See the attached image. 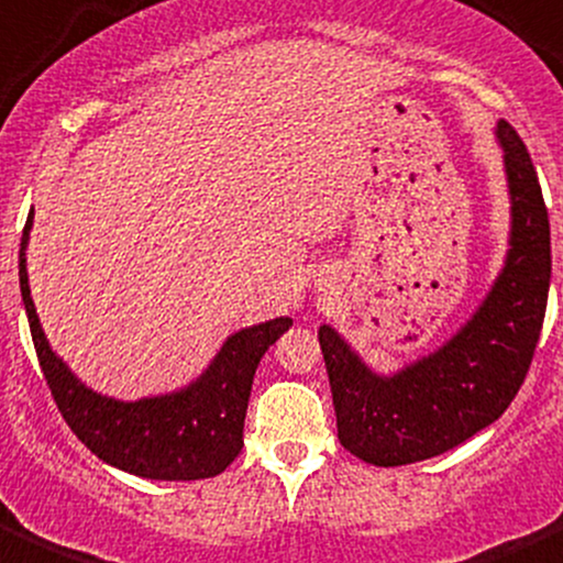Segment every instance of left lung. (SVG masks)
<instances>
[{"mask_svg":"<svg viewBox=\"0 0 563 563\" xmlns=\"http://www.w3.org/2000/svg\"><path fill=\"white\" fill-rule=\"evenodd\" d=\"M511 233L504 269L465 327L438 352L385 376L319 327L338 440L376 467L445 454L506 412L531 368L550 291V220L526 143L500 120Z\"/></svg>","mask_w":563,"mask_h":563,"instance_id":"8db88e82","label":"left lung"}]
</instances>
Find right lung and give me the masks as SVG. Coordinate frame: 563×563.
Wrapping results in <instances>:
<instances>
[{
    "instance_id": "1",
    "label": "right lung",
    "mask_w": 563,
    "mask_h": 563,
    "mask_svg": "<svg viewBox=\"0 0 563 563\" xmlns=\"http://www.w3.org/2000/svg\"><path fill=\"white\" fill-rule=\"evenodd\" d=\"M26 220L19 253V283L32 343L43 376L70 432L107 465L156 482H198L225 471L242 451L253 376L266 349L294 324L288 316L233 332L209 368L187 387L165 396L118 401L90 390L52 352L26 277Z\"/></svg>"
}]
</instances>
